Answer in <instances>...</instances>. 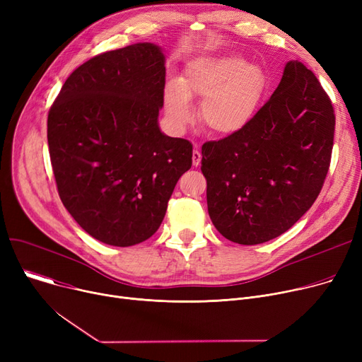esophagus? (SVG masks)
<instances>
[{
  "mask_svg": "<svg viewBox=\"0 0 362 362\" xmlns=\"http://www.w3.org/2000/svg\"><path fill=\"white\" fill-rule=\"evenodd\" d=\"M201 158H202V156H201L199 149H198V148L194 149V152H192V164H194L195 167H198V165L201 164Z\"/></svg>",
  "mask_w": 362,
  "mask_h": 362,
  "instance_id": "34e87169",
  "label": "esophagus"
}]
</instances>
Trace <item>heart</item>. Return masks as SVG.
Returning <instances> with one entry per match:
<instances>
[{
  "label": "heart",
  "instance_id": "obj_1",
  "mask_svg": "<svg viewBox=\"0 0 362 362\" xmlns=\"http://www.w3.org/2000/svg\"><path fill=\"white\" fill-rule=\"evenodd\" d=\"M269 88L261 66L238 55H205L189 63L177 85L164 90V111L175 130L192 120L189 101L202 98L199 119L214 135L230 136L248 126Z\"/></svg>",
  "mask_w": 362,
  "mask_h": 362
}]
</instances>
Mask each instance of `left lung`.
Instances as JSON below:
<instances>
[{"instance_id": "obj_1", "label": "left lung", "mask_w": 362, "mask_h": 362, "mask_svg": "<svg viewBox=\"0 0 362 362\" xmlns=\"http://www.w3.org/2000/svg\"><path fill=\"white\" fill-rule=\"evenodd\" d=\"M334 110L315 74L284 66L272 98L243 130L202 145L208 214L232 242L272 240L305 214L327 176Z\"/></svg>"}]
</instances>
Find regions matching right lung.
Here are the masks:
<instances>
[{
    "instance_id": "add662e5",
    "label": "right lung",
    "mask_w": 362,
    "mask_h": 362,
    "mask_svg": "<svg viewBox=\"0 0 362 362\" xmlns=\"http://www.w3.org/2000/svg\"><path fill=\"white\" fill-rule=\"evenodd\" d=\"M165 57L151 42L108 51L76 69L48 112V148L62 202L100 242L154 235L192 144L160 130Z\"/></svg>"
}]
</instances>
